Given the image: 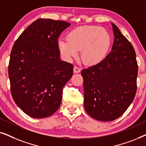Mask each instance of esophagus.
<instances>
[{
	"label": "esophagus",
	"mask_w": 146,
	"mask_h": 146,
	"mask_svg": "<svg viewBox=\"0 0 146 146\" xmlns=\"http://www.w3.org/2000/svg\"><path fill=\"white\" fill-rule=\"evenodd\" d=\"M74 72L75 73H79L80 72V69L78 67L74 66Z\"/></svg>",
	"instance_id": "1"
}]
</instances>
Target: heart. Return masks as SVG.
<instances>
[{
  "instance_id": "obj_1",
  "label": "heart",
  "mask_w": 146,
  "mask_h": 146,
  "mask_svg": "<svg viewBox=\"0 0 146 146\" xmlns=\"http://www.w3.org/2000/svg\"><path fill=\"white\" fill-rule=\"evenodd\" d=\"M111 44L110 35L106 29L97 26H82L71 31L66 40L58 42L60 52L66 60L77 56L88 65H95L105 58Z\"/></svg>"
}]
</instances>
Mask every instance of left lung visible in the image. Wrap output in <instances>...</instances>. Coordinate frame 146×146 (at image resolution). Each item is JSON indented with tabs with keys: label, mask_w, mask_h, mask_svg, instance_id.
<instances>
[{
	"label": "left lung",
	"mask_w": 146,
	"mask_h": 146,
	"mask_svg": "<svg viewBox=\"0 0 146 146\" xmlns=\"http://www.w3.org/2000/svg\"><path fill=\"white\" fill-rule=\"evenodd\" d=\"M114 40L101 62L81 71L85 110L92 118L113 121L126 111L137 90V64L131 44L111 23Z\"/></svg>",
	"instance_id": "left-lung-1"
}]
</instances>
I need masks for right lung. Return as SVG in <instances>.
I'll return each mask as SVG.
<instances>
[{
    "label": "right lung",
    "mask_w": 146,
    "mask_h": 146,
    "mask_svg": "<svg viewBox=\"0 0 146 146\" xmlns=\"http://www.w3.org/2000/svg\"><path fill=\"white\" fill-rule=\"evenodd\" d=\"M71 25L39 19L18 38L9 65L14 101L29 116H50L59 108L62 89L73 74V65L60 60L58 39Z\"/></svg>",
    "instance_id": "add662e5"
}]
</instances>
